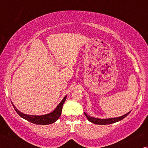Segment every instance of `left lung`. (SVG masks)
<instances>
[{
    "label": "left lung",
    "instance_id": "obj_1",
    "mask_svg": "<svg viewBox=\"0 0 148 148\" xmlns=\"http://www.w3.org/2000/svg\"><path fill=\"white\" fill-rule=\"evenodd\" d=\"M131 112V111L129 112L128 113H127L126 114H125L122 116L117 117H113V118H108V119H100V118H96V117H91L90 116H89L88 114H87V113H86V112H84V114L85 116H86L87 119H88V121L92 123L97 124V125H109V124L114 123L121 121V120H122L123 119H124L125 117L128 116Z\"/></svg>",
    "mask_w": 148,
    "mask_h": 148
}]
</instances>
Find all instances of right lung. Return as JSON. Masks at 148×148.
Segmentation results:
<instances>
[{
	"instance_id": "add662e5",
	"label": "right lung",
	"mask_w": 148,
	"mask_h": 148,
	"mask_svg": "<svg viewBox=\"0 0 148 148\" xmlns=\"http://www.w3.org/2000/svg\"><path fill=\"white\" fill-rule=\"evenodd\" d=\"M66 97L67 95H66V96L62 99V101L60 102V103L58 104V106L56 108V109H55L53 112H51V113L42 115V116H35V115H28L23 114V112H20L19 110L14 106L13 102L12 101L11 102L14 110H16L19 116L22 117V118L25 119L29 122L32 123L34 124L46 125L53 123L54 122H56L57 120L59 118L62 112V105H63L64 102L66 101Z\"/></svg>"
}]
</instances>
